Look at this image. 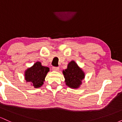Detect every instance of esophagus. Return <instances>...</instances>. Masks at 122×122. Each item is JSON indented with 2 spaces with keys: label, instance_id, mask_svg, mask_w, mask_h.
<instances>
[{
  "label": "esophagus",
  "instance_id": "34e87169",
  "mask_svg": "<svg viewBox=\"0 0 122 122\" xmlns=\"http://www.w3.org/2000/svg\"><path fill=\"white\" fill-rule=\"evenodd\" d=\"M52 69L53 71H58L60 69L59 67H57V66H53L52 67Z\"/></svg>",
  "mask_w": 122,
  "mask_h": 122
}]
</instances>
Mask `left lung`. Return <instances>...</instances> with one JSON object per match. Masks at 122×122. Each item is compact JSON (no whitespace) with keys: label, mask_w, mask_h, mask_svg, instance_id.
I'll return each instance as SVG.
<instances>
[{"label":"left lung","mask_w":122,"mask_h":122,"mask_svg":"<svg viewBox=\"0 0 122 122\" xmlns=\"http://www.w3.org/2000/svg\"><path fill=\"white\" fill-rule=\"evenodd\" d=\"M66 84L70 88H77L84 78V73L78 66L75 61H72L68 65V68L63 71Z\"/></svg>","instance_id":"1"}]
</instances>
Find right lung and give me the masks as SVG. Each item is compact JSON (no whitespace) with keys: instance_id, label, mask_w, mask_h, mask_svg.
<instances>
[{"instance_id":"right-lung-1","label":"right lung","mask_w":122,"mask_h":122,"mask_svg":"<svg viewBox=\"0 0 122 122\" xmlns=\"http://www.w3.org/2000/svg\"><path fill=\"white\" fill-rule=\"evenodd\" d=\"M49 71V68L48 67L43 66L41 62H37L31 68L26 71L25 80L27 82H30L34 88H39L42 85Z\"/></svg>"}]
</instances>
